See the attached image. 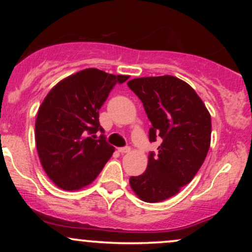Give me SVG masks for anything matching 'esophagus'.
I'll list each match as a JSON object with an SVG mask.
<instances>
[{
  "mask_svg": "<svg viewBox=\"0 0 252 252\" xmlns=\"http://www.w3.org/2000/svg\"><path fill=\"white\" fill-rule=\"evenodd\" d=\"M118 152L121 154H126V153L130 152V147H122V148H118Z\"/></svg>",
  "mask_w": 252,
  "mask_h": 252,
  "instance_id": "obj_1",
  "label": "esophagus"
}]
</instances>
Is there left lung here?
<instances>
[{
	"label": "left lung",
	"mask_w": 252,
	"mask_h": 252,
	"mask_svg": "<svg viewBox=\"0 0 252 252\" xmlns=\"http://www.w3.org/2000/svg\"><path fill=\"white\" fill-rule=\"evenodd\" d=\"M143 103L152 128L149 141L160 138L158 154L150 152L146 172L129 184L141 200L163 201L192 181L211 143V115L187 83L173 76L135 78L128 82Z\"/></svg>",
	"instance_id": "8db88e82"
}]
</instances>
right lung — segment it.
<instances>
[{"label":"right lung","mask_w":252,"mask_h":252,"mask_svg":"<svg viewBox=\"0 0 252 252\" xmlns=\"http://www.w3.org/2000/svg\"><path fill=\"white\" fill-rule=\"evenodd\" d=\"M115 76L86 68L59 82L48 92L35 122V142L46 174L59 189L77 190L91 184L115 148L105 141L99 109L117 83ZM102 135L95 140V132Z\"/></svg>","instance_id":"1"}]
</instances>
